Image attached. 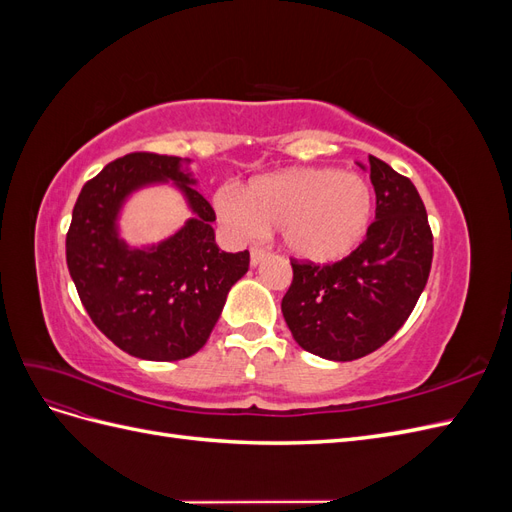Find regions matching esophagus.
I'll use <instances>...</instances> for the list:
<instances>
[{
    "label": "esophagus",
    "mask_w": 512,
    "mask_h": 512,
    "mask_svg": "<svg viewBox=\"0 0 512 512\" xmlns=\"http://www.w3.org/2000/svg\"><path fill=\"white\" fill-rule=\"evenodd\" d=\"M269 256V250H265V247H252V252H250V262H252V267H258L262 260H265Z\"/></svg>",
    "instance_id": "obj_1"
}]
</instances>
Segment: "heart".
Instances as JSON below:
<instances>
[{"label": "heart", "instance_id": "heart-1", "mask_svg": "<svg viewBox=\"0 0 512 512\" xmlns=\"http://www.w3.org/2000/svg\"><path fill=\"white\" fill-rule=\"evenodd\" d=\"M220 222L241 239L280 228L286 250L327 265L356 250L374 215L369 183L337 168H288L256 177L241 194L226 185L215 194Z\"/></svg>", "mask_w": 512, "mask_h": 512}]
</instances>
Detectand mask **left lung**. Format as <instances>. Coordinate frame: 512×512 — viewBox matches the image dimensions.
<instances>
[{"instance_id":"1","label":"left lung","mask_w":512,"mask_h":512,"mask_svg":"<svg viewBox=\"0 0 512 512\" xmlns=\"http://www.w3.org/2000/svg\"><path fill=\"white\" fill-rule=\"evenodd\" d=\"M369 179L376 222L365 241L333 265L290 262L284 320L294 342L329 361L361 359L389 342L412 314L431 269L433 237L414 183L374 156Z\"/></svg>"}]
</instances>
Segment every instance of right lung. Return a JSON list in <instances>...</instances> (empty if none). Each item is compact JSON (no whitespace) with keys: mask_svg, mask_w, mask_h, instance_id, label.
Segmentation results:
<instances>
[{"mask_svg":"<svg viewBox=\"0 0 512 512\" xmlns=\"http://www.w3.org/2000/svg\"><path fill=\"white\" fill-rule=\"evenodd\" d=\"M190 160L128 153L89 179L76 198L66 260L81 303L96 327L136 359L179 361L207 344L228 290L250 267V252L215 243V211L196 192ZM173 180L195 218L175 236L130 248L118 237V211L145 184Z\"/></svg>","mask_w":512,"mask_h":512,"instance_id":"add662e5","label":"right lung"}]
</instances>
